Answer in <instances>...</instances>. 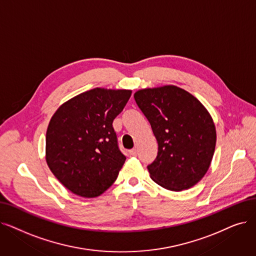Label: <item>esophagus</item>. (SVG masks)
Returning <instances> with one entry per match:
<instances>
[{
	"mask_svg": "<svg viewBox=\"0 0 256 256\" xmlns=\"http://www.w3.org/2000/svg\"><path fill=\"white\" fill-rule=\"evenodd\" d=\"M128 154H130V156H132V157H134V156L137 154V150H136V148L130 150H128Z\"/></svg>",
	"mask_w": 256,
	"mask_h": 256,
	"instance_id": "34e87169",
	"label": "esophagus"
}]
</instances>
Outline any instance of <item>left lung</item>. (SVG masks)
<instances>
[{
	"mask_svg": "<svg viewBox=\"0 0 256 256\" xmlns=\"http://www.w3.org/2000/svg\"><path fill=\"white\" fill-rule=\"evenodd\" d=\"M134 98L158 142L157 157L148 165L152 179L174 192L196 185L209 168L216 142L207 110L174 86L144 88Z\"/></svg>",
	"mask_w": 256,
	"mask_h": 256,
	"instance_id": "obj_1",
	"label": "left lung"
}]
</instances>
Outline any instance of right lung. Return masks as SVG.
Segmentation results:
<instances>
[{
	"label": "right lung",
	"instance_id": "1",
	"mask_svg": "<svg viewBox=\"0 0 256 256\" xmlns=\"http://www.w3.org/2000/svg\"><path fill=\"white\" fill-rule=\"evenodd\" d=\"M130 95V90L96 88L70 99L51 118L46 160L73 194L95 198L116 181L126 157L119 148L113 121Z\"/></svg>",
	"mask_w": 256,
	"mask_h": 256
}]
</instances>
